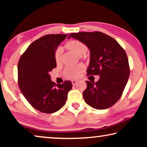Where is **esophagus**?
Returning <instances> with one entry per match:
<instances>
[{"label":"esophagus","instance_id":"1","mask_svg":"<svg viewBox=\"0 0 147 147\" xmlns=\"http://www.w3.org/2000/svg\"><path fill=\"white\" fill-rule=\"evenodd\" d=\"M78 80H72V84H73V85H75L77 83H78Z\"/></svg>","mask_w":147,"mask_h":147}]
</instances>
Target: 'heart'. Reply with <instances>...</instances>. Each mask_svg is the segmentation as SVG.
Wrapping results in <instances>:
<instances>
[{
	"instance_id": "1",
	"label": "heart",
	"mask_w": 147,
	"mask_h": 147,
	"mask_svg": "<svg viewBox=\"0 0 147 147\" xmlns=\"http://www.w3.org/2000/svg\"><path fill=\"white\" fill-rule=\"evenodd\" d=\"M66 46L67 48L70 49L74 54H75L76 56H78L84 55V54L86 53L87 51H88V48H87L85 44L82 43L81 41L77 40H73L68 42V43H67ZM61 51V47H58L56 51L55 59L57 62L59 61V59H60ZM82 69V67L80 65L68 66L65 68V73L66 76L67 77H69V78H76V77H78L79 76L80 73H81Z\"/></svg>"
}]
</instances>
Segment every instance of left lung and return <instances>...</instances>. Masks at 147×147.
Wrapping results in <instances>:
<instances>
[{
    "label": "left lung",
    "mask_w": 147,
    "mask_h": 147,
    "mask_svg": "<svg viewBox=\"0 0 147 147\" xmlns=\"http://www.w3.org/2000/svg\"><path fill=\"white\" fill-rule=\"evenodd\" d=\"M70 38L85 44L90 51L88 75L100 76L96 82L86 81L83 92L86 103L96 109L110 108L121 98L130 76L125 51L115 39L102 32L71 33Z\"/></svg>",
    "instance_id": "obj_1"
}]
</instances>
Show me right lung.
<instances>
[{
	"mask_svg": "<svg viewBox=\"0 0 147 147\" xmlns=\"http://www.w3.org/2000/svg\"><path fill=\"white\" fill-rule=\"evenodd\" d=\"M67 34H50L28 46L18 63V84L21 93L32 106L42 113H53L66 103L71 81L57 84L49 73L56 67L55 53Z\"/></svg>",
	"mask_w": 147,
	"mask_h": 147,
	"instance_id": "right-lung-1",
	"label": "right lung"
}]
</instances>
